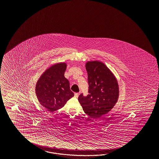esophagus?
I'll return each instance as SVG.
<instances>
[{"instance_id":"obj_1","label":"esophagus","mask_w":159,"mask_h":159,"mask_svg":"<svg viewBox=\"0 0 159 159\" xmlns=\"http://www.w3.org/2000/svg\"><path fill=\"white\" fill-rule=\"evenodd\" d=\"M79 93H75V96H74V97H75V98H77L78 97V96H79Z\"/></svg>"}]
</instances>
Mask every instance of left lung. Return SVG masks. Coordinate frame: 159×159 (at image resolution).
Instances as JSON below:
<instances>
[{
  "mask_svg": "<svg viewBox=\"0 0 159 159\" xmlns=\"http://www.w3.org/2000/svg\"><path fill=\"white\" fill-rule=\"evenodd\" d=\"M89 83L87 97L80 94L78 100L84 112L94 119L109 112L119 97L117 79L111 70L102 62L87 61L85 65Z\"/></svg>",
  "mask_w": 159,
  "mask_h": 159,
  "instance_id": "obj_1",
  "label": "left lung"
}]
</instances>
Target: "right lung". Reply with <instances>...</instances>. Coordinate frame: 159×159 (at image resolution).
I'll list each match as a JSON object with an SVG mask.
<instances>
[{
	"instance_id": "right-lung-1",
	"label": "right lung",
	"mask_w": 159,
	"mask_h": 159,
	"mask_svg": "<svg viewBox=\"0 0 159 159\" xmlns=\"http://www.w3.org/2000/svg\"><path fill=\"white\" fill-rule=\"evenodd\" d=\"M67 63L58 62L47 69L35 85L39 102L48 111H57L74 96L69 82L64 76Z\"/></svg>"
}]
</instances>
